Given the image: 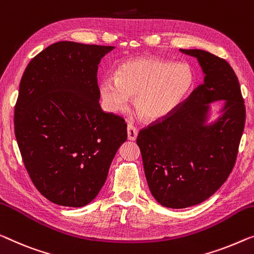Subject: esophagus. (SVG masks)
Masks as SVG:
<instances>
[{
  "mask_svg": "<svg viewBox=\"0 0 254 254\" xmlns=\"http://www.w3.org/2000/svg\"><path fill=\"white\" fill-rule=\"evenodd\" d=\"M138 135V130L137 127L132 126V124H128L127 126V138L128 140H135Z\"/></svg>",
  "mask_w": 254,
  "mask_h": 254,
  "instance_id": "1",
  "label": "esophagus"
}]
</instances>
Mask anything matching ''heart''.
<instances>
[{"label":"heart","mask_w":254,"mask_h":254,"mask_svg":"<svg viewBox=\"0 0 254 254\" xmlns=\"http://www.w3.org/2000/svg\"><path fill=\"white\" fill-rule=\"evenodd\" d=\"M192 84L194 74L186 64L143 57L122 64L117 76L101 78L99 92L109 111H124L135 97L138 114L146 121H157L175 111Z\"/></svg>","instance_id":"obj_1"}]
</instances>
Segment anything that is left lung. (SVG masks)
<instances>
[{
    "label": "left lung",
    "instance_id": "1",
    "mask_svg": "<svg viewBox=\"0 0 254 254\" xmlns=\"http://www.w3.org/2000/svg\"><path fill=\"white\" fill-rule=\"evenodd\" d=\"M197 59L203 84L160 122L139 132L137 143L151 195L170 209L202 203L227 180L235 165L245 124V106L233 68L210 52L180 49ZM225 100L208 122L210 104Z\"/></svg>",
    "mask_w": 254,
    "mask_h": 254
}]
</instances>
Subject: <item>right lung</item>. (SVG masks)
Returning <instances> with one entry per match:
<instances>
[{"mask_svg": "<svg viewBox=\"0 0 254 254\" xmlns=\"http://www.w3.org/2000/svg\"><path fill=\"white\" fill-rule=\"evenodd\" d=\"M113 49L62 41L34 57L22 74L14 134L33 184L58 205L92 202L127 141L126 121L99 105L98 65Z\"/></svg>", "mask_w": 254, "mask_h": 254, "instance_id": "add662e5", "label": "right lung"}]
</instances>
